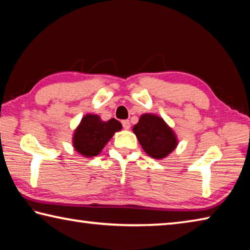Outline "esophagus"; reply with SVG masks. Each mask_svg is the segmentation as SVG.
I'll use <instances>...</instances> for the list:
<instances>
[{
  "label": "esophagus",
  "mask_w": 250,
  "mask_h": 250,
  "mask_svg": "<svg viewBox=\"0 0 250 250\" xmlns=\"http://www.w3.org/2000/svg\"><path fill=\"white\" fill-rule=\"evenodd\" d=\"M122 125H123V127H124L125 129H129L130 128V122L128 120L122 121Z\"/></svg>",
  "instance_id": "34e87169"
}]
</instances>
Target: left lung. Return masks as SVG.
<instances>
[{
	"label": "left lung",
	"instance_id": "obj_1",
	"mask_svg": "<svg viewBox=\"0 0 250 250\" xmlns=\"http://www.w3.org/2000/svg\"><path fill=\"white\" fill-rule=\"evenodd\" d=\"M133 132L143 149L155 159L167 157L177 147V137L163 118L154 114H144L134 126Z\"/></svg>",
	"mask_w": 250,
	"mask_h": 250
}]
</instances>
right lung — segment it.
Masks as SVG:
<instances>
[{
  "label": "right lung",
  "instance_id": "add662e5",
  "mask_svg": "<svg viewBox=\"0 0 250 250\" xmlns=\"http://www.w3.org/2000/svg\"><path fill=\"white\" fill-rule=\"evenodd\" d=\"M121 129L122 124L115 118L103 122L100 116L87 114L74 132V149L84 157H94L100 154L114 133Z\"/></svg>",
  "mask_w": 250,
  "mask_h": 250
}]
</instances>
